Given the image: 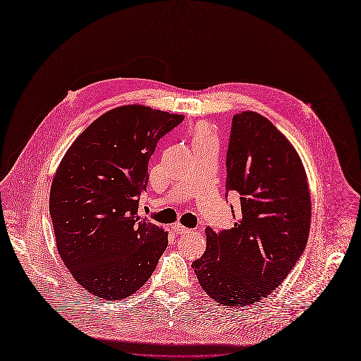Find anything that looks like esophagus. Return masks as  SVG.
I'll return each instance as SVG.
<instances>
[{"label": "esophagus", "instance_id": "esophagus-1", "mask_svg": "<svg viewBox=\"0 0 361 361\" xmlns=\"http://www.w3.org/2000/svg\"><path fill=\"white\" fill-rule=\"evenodd\" d=\"M172 228H173V231H175L176 234H188V233H190L189 228L183 227V226L179 224V223H175V224L172 226Z\"/></svg>", "mask_w": 361, "mask_h": 361}]
</instances>
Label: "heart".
Segmentation results:
<instances>
[{
	"label": "heart",
	"mask_w": 361,
	"mask_h": 361,
	"mask_svg": "<svg viewBox=\"0 0 361 361\" xmlns=\"http://www.w3.org/2000/svg\"><path fill=\"white\" fill-rule=\"evenodd\" d=\"M213 135H212V131L209 128V126L206 123H197L193 128H192V140H193V144L196 142H202V141H206V140H212Z\"/></svg>",
	"instance_id": "b5f03b06"
}]
</instances>
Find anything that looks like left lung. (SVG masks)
I'll list each match as a JSON object with an SVG mask.
<instances>
[{"mask_svg": "<svg viewBox=\"0 0 361 361\" xmlns=\"http://www.w3.org/2000/svg\"><path fill=\"white\" fill-rule=\"evenodd\" d=\"M226 168L227 192L240 195L237 221L220 233L207 227L206 251L192 267L212 299L245 306L275 290L298 262L312 203L296 149L255 111L233 117Z\"/></svg>", "mask_w": 361, "mask_h": 361, "instance_id": "8db88e82", "label": "left lung"}]
</instances>
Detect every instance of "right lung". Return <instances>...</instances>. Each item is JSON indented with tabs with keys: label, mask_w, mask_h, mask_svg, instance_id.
Masks as SVG:
<instances>
[{
	"label": "right lung",
	"mask_w": 361,
	"mask_h": 361,
	"mask_svg": "<svg viewBox=\"0 0 361 361\" xmlns=\"http://www.w3.org/2000/svg\"><path fill=\"white\" fill-rule=\"evenodd\" d=\"M182 114L116 107L71 145L52 180L49 212L58 252L96 298L124 300L152 275L168 233L138 214L148 162Z\"/></svg>",
	"instance_id": "add662e5"
}]
</instances>
